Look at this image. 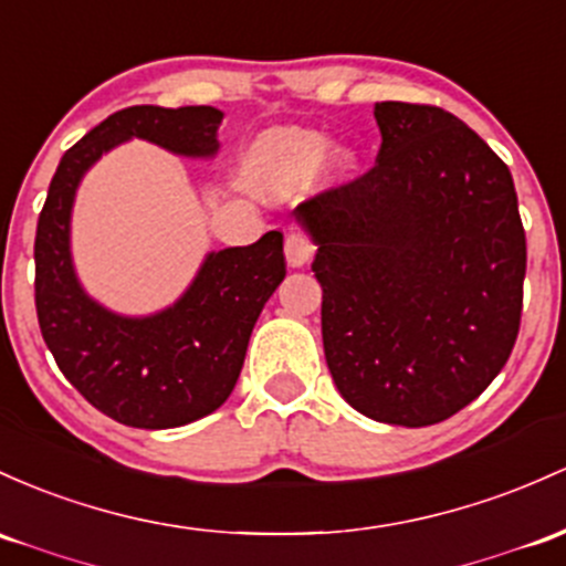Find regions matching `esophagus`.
<instances>
[{"mask_svg": "<svg viewBox=\"0 0 566 566\" xmlns=\"http://www.w3.org/2000/svg\"><path fill=\"white\" fill-rule=\"evenodd\" d=\"M314 254V244L308 241V235H303L301 231H293L284 241V258H287L290 269H303V265L312 260Z\"/></svg>", "mask_w": 566, "mask_h": 566, "instance_id": "1", "label": "esophagus"}]
</instances>
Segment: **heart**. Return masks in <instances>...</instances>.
<instances>
[{"label":"heart","instance_id":"heart-1","mask_svg":"<svg viewBox=\"0 0 566 566\" xmlns=\"http://www.w3.org/2000/svg\"><path fill=\"white\" fill-rule=\"evenodd\" d=\"M327 150H331V139L325 134L279 128V132L260 136L247 153L244 179L258 196L282 201L312 185ZM325 169L335 179H349L357 171V153L349 147H338L328 155Z\"/></svg>","mask_w":566,"mask_h":566}]
</instances>
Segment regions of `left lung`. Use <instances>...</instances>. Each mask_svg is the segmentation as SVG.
Here are the masks:
<instances>
[{"instance_id": "8db88e82", "label": "left lung", "mask_w": 566, "mask_h": 566, "mask_svg": "<svg viewBox=\"0 0 566 566\" xmlns=\"http://www.w3.org/2000/svg\"><path fill=\"white\" fill-rule=\"evenodd\" d=\"M381 150L293 217L314 241L322 344L340 397L427 427L473 402L511 357L526 235L513 177L440 107L378 102Z\"/></svg>"}]
</instances>
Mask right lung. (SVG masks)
<instances>
[{
	"label": "right lung",
	"instance_id": "obj_1",
	"mask_svg": "<svg viewBox=\"0 0 566 566\" xmlns=\"http://www.w3.org/2000/svg\"><path fill=\"white\" fill-rule=\"evenodd\" d=\"M214 107H128L64 153L34 239V301L42 338L66 381L109 419L169 430L217 411L233 392L254 322L284 273L282 233L203 258L192 282L155 314H117L85 293L72 258V209L96 160L145 139L182 158L220 150Z\"/></svg>",
	"mask_w": 566,
	"mask_h": 566
}]
</instances>
